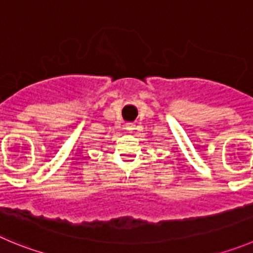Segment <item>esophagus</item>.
I'll list each match as a JSON object with an SVG mask.
<instances>
[{
	"label": "esophagus",
	"mask_w": 253,
	"mask_h": 253,
	"mask_svg": "<svg viewBox=\"0 0 253 253\" xmlns=\"http://www.w3.org/2000/svg\"><path fill=\"white\" fill-rule=\"evenodd\" d=\"M134 127H136V126H134V124H131V122H129V124H126V129H127V131H128V132L133 131Z\"/></svg>",
	"instance_id": "obj_1"
}]
</instances>
